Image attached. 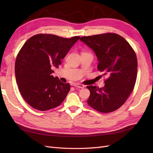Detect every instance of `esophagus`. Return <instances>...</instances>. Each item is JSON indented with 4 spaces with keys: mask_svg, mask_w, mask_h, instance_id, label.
Masks as SVG:
<instances>
[{
    "mask_svg": "<svg viewBox=\"0 0 153 153\" xmlns=\"http://www.w3.org/2000/svg\"><path fill=\"white\" fill-rule=\"evenodd\" d=\"M75 87H78V88H80V89H83V88H84V85H82V84H75L73 85Z\"/></svg>",
    "mask_w": 153,
    "mask_h": 153,
    "instance_id": "esophagus-1",
    "label": "esophagus"
}]
</instances>
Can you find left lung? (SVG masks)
<instances>
[{
    "label": "left lung",
    "instance_id": "left-lung-1",
    "mask_svg": "<svg viewBox=\"0 0 153 153\" xmlns=\"http://www.w3.org/2000/svg\"><path fill=\"white\" fill-rule=\"evenodd\" d=\"M95 53L98 70L108 78L105 86H87L91 94L87 103L103 113L116 110L124 103L135 86L137 76L135 52L122 36L106 33L80 39Z\"/></svg>",
    "mask_w": 153,
    "mask_h": 153
}]
</instances>
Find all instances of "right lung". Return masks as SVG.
<instances>
[{
  "label": "right lung",
  "mask_w": 153,
  "mask_h": 153,
  "mask_svg": "<svg viewBox=\"0 0 153 153\" xmlns=\"http://www.w3.org/2000/svg\"><path fill=\"white\" fill-rule=\"evenodd\" d=\"M79 38L40 34L31 37L23 46L16 59L15 76L21 95L32 108L48 110L66 98L70 85L52 75V69L59 68Z\"/></svg>",
  "instance_id": "1"
}]
</instances>
